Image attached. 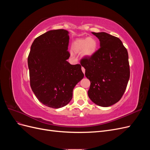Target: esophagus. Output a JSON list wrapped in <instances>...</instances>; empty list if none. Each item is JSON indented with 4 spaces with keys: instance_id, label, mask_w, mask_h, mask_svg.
<instances>
[{
    "instance_id": "esophagus-1",
    "label": "esophagus",
    "mask_w": 150,
    "mask_h": 150,
    "mask_svg": "<svg viewBox=\"0 0 150 150\" xmlns=\"http://www.w3.org/2000/svg\"><path fill=\"white\" fill-rule=\"evenodd\" d=\"M81 69H82V71L83 72V73L84 74L85 73V69H84V68L82 67V68H81Z\"/></svg>"
}]
</instances>
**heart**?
<instances>
[{
    "instance_id": "1",
    "label": "heart",
    "mask_w": 150,
    "mask_h": 150,
    "mask_svg": "<svg viewBox=\"0 0 150 150\" xmlns=\"http://www.w3.org/2000/svg\"><path fill=\"white\" fill-rule=\"evenodd\" d=\"M72 47L76 52L82 51L83 55L86 56H91L96 51L98 43L93 38L79 39L74 42Z\"/></svg>"
}]
</instances>
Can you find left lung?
I'll use <instances>...</instances> for the list:
<instances>
[{"label": "left lung", "instance_id": "left-lung-1", "mask_svg": "<svg viewBox=\"0 0 150 150\" xmlns=\"http://www.w3.org/2000/svg\"><path fill=\"white\" fill-rule=\"evenodd\" d=\"M92 33L101 47L80 61L91 82L88 96L98 106H110L120 100L126 89L130 76L128 53L118 38L106 33Z\"/></svg>", "mask_w": 150, "mask_h": 150}]
</instances>
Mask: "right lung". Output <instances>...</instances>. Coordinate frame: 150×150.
<instances>
[{
    "label": "right lung",
    "mask_w": 150,
    "mask_h": 150,
    "mask_svg": "<svg viewBox=\"0 0 150 150\" xmlns=\"http://www.w3.org/2000/svg\"><path fill=\"white\" fill-rule=\"evenodd\" d=\"M64 29L49 30L35 38L28 56L30 85L38 100L54 109L70 102L84 74L79 64L67 61L69 37Z\"/></svg>",
    "instance_id": "add662e5"
}]
</instances>
